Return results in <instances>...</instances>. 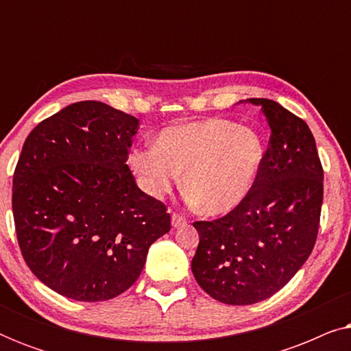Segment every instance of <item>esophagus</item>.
Segmentation results:
<instances>
[{"label":"esophagus","mask_w":351,"mask_h":351,"mask_svg":"<svg viewBox=\"0 0 351 351\" xmlns=\"http://www.w3.org/2000/svg\"><path fill=\"white\" fill-rule=\"evenodd\" d=\"M171 220H172V227H174V228L185 227V225H186V219L184 217V215H180V214H177V213L172 214Z\"/></svg>","instance_id":"1"}]
</instances>
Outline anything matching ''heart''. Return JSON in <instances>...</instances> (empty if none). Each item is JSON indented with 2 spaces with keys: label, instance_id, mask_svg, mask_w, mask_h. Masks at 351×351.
<instances>
[{
  "label": "heart",
  "instance_id": "obj_1",
  "mask_svg": "<svg viewBox=\"0 0 351 351\" xmlns=\"http://www.w3.org/2000/svg\"><path fill=\"white\" fill-rule=\"evenodd\" d=\"M262 160L263 145L256 131L210 118L162 129L155 147L132 152L131 166L150 196L165 195L184 172V189L195 208L217 215L246 198Z\"/></svg>",
  "mask_w": 351,
  "mask_h": 351
}]
</instances>
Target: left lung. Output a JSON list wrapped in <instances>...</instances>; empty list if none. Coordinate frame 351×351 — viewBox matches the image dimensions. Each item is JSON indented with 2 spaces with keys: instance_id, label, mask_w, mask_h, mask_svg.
<instances>
[{
  "instance_id": "obj_1",
  "label": "left lung",
  "mask_w": 351,
  "mask_h": 351,
  "mask_svg": "<svg viewBox=\"0 0 351 351\" xmlns=\"http://www.w3.org/2000/svg\"><path fill=\"white\" fill-rule=\"evenodd\" d=\"M261 105L270 141L251 191L223 217L193 227L195 280L228 305L265 300L286 286L313 251L323 204V166L304 119L270 99Z\"/></svg>"
}]
</instances>
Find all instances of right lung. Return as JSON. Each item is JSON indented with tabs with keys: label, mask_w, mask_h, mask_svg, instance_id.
Listing matches in <instances>:
<instances>
[{
	"label": "right lung",
	"mask_w": 351,
	"mask_h": 351,
	"mask_svg": "<svg viewBox=\"0 0 351 351\" xmlns=\"http://www.w3.org/2000/svg\"><path fill=\"white\" fill-rule=\"evenodd\" d=\"M138 119L83 100L28 134L12 179L23 261L57 294L113 299L137 281L148 247L171 230L166 206L126 161Z\"/></svg>",
	"instance_id": "add662e5"
}]
</instances>
